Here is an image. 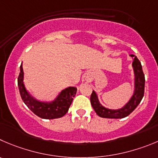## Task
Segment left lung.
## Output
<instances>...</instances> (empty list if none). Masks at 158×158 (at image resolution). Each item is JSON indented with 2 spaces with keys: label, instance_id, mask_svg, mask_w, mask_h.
<instances>
[{
  "label": "left lung",
  "instance_id": "1",
  "mask_svg": "<svg viewBox=\"0 0 158 158\" xmlns=\"http://www.w3.org/2000/svg\"><path fill=\"white\" fill-rule=\"evenodd\" d=\"M133 57L132 67L134 72V91L129 100L128 102L124 106L118 109H110L106 108L99 102L98 98L94 91H92L91 95V104L97 115L102 118H123L128 116L140 103L144 94V86H145V77L143 72L141 63L134 55H130Z\"/></svg>",
  "mask_w": 158,
  "mask_h": 158
}]
</instances>
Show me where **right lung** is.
Masks as SVG:
<instances>
[{
    "instance_id": "1",
    "label": "right lung",
    "mask_w": 158,
    "mask_h": 158,
    "mask_svg": "<svg viewBox=\"0 0 158 158\" xmlns=\"http://www.w3.org/2000/svg\"><path fill=\"white\" fill-rule=\"evenodd\" d=\"M24 72L22 64L18 78V85L21 97L28 109L39 117L46 119H53L63 117L67 112L77 93L75 87H68L62 90L57 97L51 102H41L28 93L24 84Z\"/></svg>"
}]
</instances>
